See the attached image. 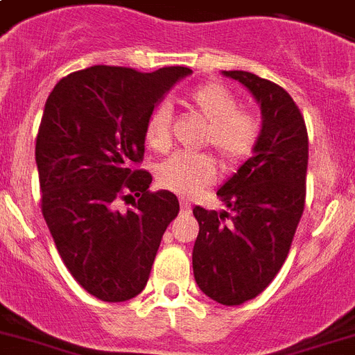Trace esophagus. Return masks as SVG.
I'll use <instances>...</instances> for the list:
<instances>
[{"label":"esophagus","instance_id":"1","mask_svg":"<svg viewBox=\"0 0 355 355\" xmlns=\"http://www.w3.org/2000/svg\"><path fill=\"white\" fill-rule=\"evenodd\" d=\"M192 212V205L187 201H181V214H190Z\"/></svg>","mask_w":355,"mask_h":355}]
</instances>
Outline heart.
<instances>
[{
  "label": "heart",
  "instance_id": "obj_1",
  "mask_svg": "<svg viewBox=\"0 0 355 355\" xmlns=\"http://www.w3.org/2000/svg\"><path fill=\"white\" fill-rule=\"evenodd\" d=\"M187 107L207 121L201 146L210 145L227 166L245 163L254 154L259 139V121L254 114L239 110V99L219 83H203L187 94ZM171 108L159 105L145 123L146 145L152 150L166 152L171 146ZM218 174L210 154L178 152L157 166V183L183 198L199 194L214 183Z\"/></svg>",
  "mask_w": 355,
  "mask_h": 355
}]
</instances>
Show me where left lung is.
Segmentation results:
<instances>
[{"instance_id":"1","label":"left lung","mask_w":355,"mask_h":355,"mask_svg":"<svg viewBox=\"0 0 355 355\" xmlns=\"http://www.w3.org/2000/svg\"><path fill=\"white\" fill-rule=\"evenodd\" d=\"M223 76L259 103L261 132L254 156L218 190L230 212L194 209L192 268L203 294L234 306L261 294L288 256L304 209L309 136L300 108L279 85L245 70Z\"/></svg>"}]
</instances>
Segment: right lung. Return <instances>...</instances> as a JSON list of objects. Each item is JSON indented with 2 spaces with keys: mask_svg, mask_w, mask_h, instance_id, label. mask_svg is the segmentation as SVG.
Wrapping results in <instances>:
<instances>
[{
  "mask_svg": "<svg viewBox=\"0 0 355 355\" xmlns=\"http://www.w3.org/2000/svg\"><path fill=\"white\" fill-rule=\"evenodd\" d=\"M187 67L137 72L94 65L60 79L36 137L41 212L79 285L107 303L145 288L161 237L180 212L168 190L134 165L145 154V123ZM138 198L134 200L131 194ZM134 209L119 213V198Z\"/></svg>",
  "mask_w": 355,
  "mask_h": 355,
  "instance_id": "obj_1",
  "label": "right lung"
}]
</instances>
